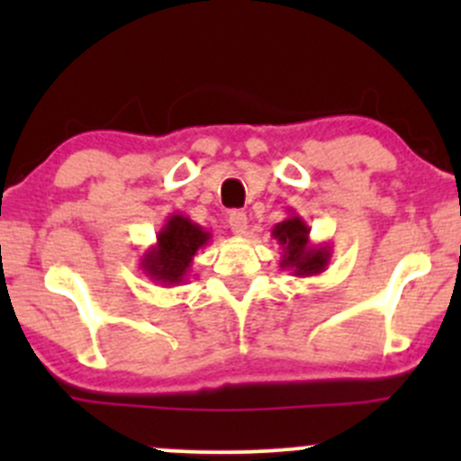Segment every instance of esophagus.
I'll return each instance as SVG.
<instances>
[{
  "label": "esophagus",
  "mask_w": 461,
  "mask_h": 461,
  "mask_svg": "<svg viewBox=\"0 0 461 461\" xmlns=\"http://www.w3.org/2000/svg\"><path fill=\"white\" fill-rule=\"evenodd\" d=\"M230 227L236 236H243L248 231V216H245V212H231Z\"/></svg>",
  "instance_id": "34e87169"
}]
</instances>
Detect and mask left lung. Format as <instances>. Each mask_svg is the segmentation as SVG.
<instances>
[{"label": "left lung", "mask_w": 461, "mask_h": 461, "mask_svg": "<svg viewBox=\"0 0 461 461\" xmlns=\"http://www.w3.org/2000/svg\"><path fill=\"white\" fill-rule=\"evenodd\" d=\"M272 239H276L281 248V267L290 269L294 276H317L328 267L332 249L328 245H314L310 240V227L296 212L287 213L272 230Z\"/></svg>", "instance_id": "1"}]
</instances>
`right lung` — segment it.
Returning <instances> with one entry per match:
<instances>
[{"label": "right lung", "mask_w": 461, "mask_h": 461, "mask_svg": "<svg viewBox=\"0 0 461 461\" xmlns=\"http://www.w3.org/2000/svg\"><path fill=\"white\" fill-rule=\"evenodd\" d=\"M212 234L183 213L167 216L165 225L156 234V245L140 258V267L151 281L162 285H180L187 281L194 257L209 243Z\"/></svg>", "instance_id": "right-lung-1"}]
</instances>
